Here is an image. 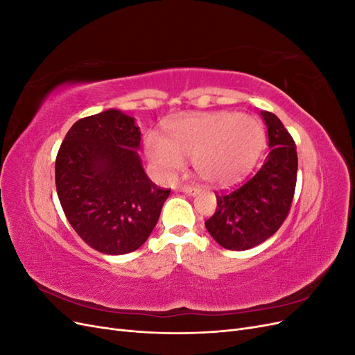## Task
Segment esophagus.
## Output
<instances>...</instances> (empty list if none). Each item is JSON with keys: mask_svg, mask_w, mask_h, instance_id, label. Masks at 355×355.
<instances>
[{"mask_svg": "<svg viewBox=\"0 0 355 355\" xmlns=\"http://www.w3.org/2000/svg\"><path fill=\"white\" fill-rule=\"evenodd\" d=\"M179 189L191 197H196L197 194H200V188H196V187H180Z\"/></svg>", "mask_w": 355, "mask_h": 355, "instance_id": "esophagus-1", "label": "esophagus"}]
</instances>
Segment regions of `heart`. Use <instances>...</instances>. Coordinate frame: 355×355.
Instances as JSON below:
<instances>
[{
	"mask_svg": "<svg viewBox=\"0 0 355 355\" xmlns=\"http://www.w3.org/2000/svg\"><path fill=\"white\" fill-rule=\"evenodd\" d=\"M263 146V130L253 116L209 112L187 116L168 128V137L145 139L148 159L161 178H171L194 159L197 175L213 187H228L249 171Z\"/></svg>",
	"mask_w": 355,
	"mask_h": 355,
	"instance_id": "b5f03b06",
	"label": "heart"
}]
</instances>
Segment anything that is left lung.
<instances>
[{
	"instance_id": "left-lung-1",
	"label": "left lung",
	"mask_w": 355,
	"mask_h": 355,
	"mask_svg": "<svg viewBox=\"0 0 355 355\" xmlns=\"http://www.w3.org/2000/svg\"><path fill=\"white\" fill-rule=\"evenodd\" d=\"M270 154L256 173L231 192L218 194V209L204 222L209 234L228 250H247L274 235L287 218L296 187L297 154L278 116L261 111Z\"/></svg>"
}]
</instances>
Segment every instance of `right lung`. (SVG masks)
Returning a JSON list of instances; mask_svg holds the SVG:
<instances>
[{
    "label": "right lung",
    "instance_id": "1",
    "mask_svg": "<svg viewBox=\"0 0 355 355\" xmlns=\"http://www.w3.org/2000/svg\"><path fill=\"white\" fill-rule=\"evenodd\" d=\"M133 116L108 110L75 123L56 158V189L69 223L94 250L125 254L151 235L170 189L145 173Z\"/></svg>",
    "mask_w": 355,
    "mask_h": 355
}]
</instances>
